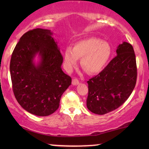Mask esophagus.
I'll use <instances>...</instances> for the list:
<instances>
[{
    "instance_id": "esophagus-1",
    "label": "esophagus",
    "mask_w": 149,
    "mask_h": 149,
    "mask_svg": "<svg viewBox=\"0 0 149 149\" xmlns=\"http://www.w3.org/2000/svg\"><path fill=\"white\" fill-rule=\"evenodd\" d=\"M78 84H79V81H78V79H76V78H74V79L72 80V85H77Z\"/></svg>"
}]
</instances>
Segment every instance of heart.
<instances>
[{
    "label": "heart",
    "instance_id": "b5f03b06",
    "mask_svg": "<svg viewBox=\"0 0 149 149\" xmlns=\"http://www.w3.org/2000/svg\"><path fill=\"white\" fill-rule=\"evenodd\" d=\"M111 54V47L107 42L97 38L80 40L74 47H68L64 52V66L71 71L82 57L81 65L89 73L102 71L107 66Z\"/></svg>",
    "mask_w": 149,
    "mask_h": 149
}]
</instances>
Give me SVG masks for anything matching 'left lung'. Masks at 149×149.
<instances>
[{"label": "left lung", "instance_id": "1", "mask_svg": "<svg viewBox=\"0 0 149 149\" xmlns=\"http://www.w3.org/2000/svg\"><path fill=\"white\" fill-rule=\"evenodd\" d=\"M116 54L103 71L88 81L87 107L95 114L104 115L120 107L136 85L137 69L133 47L123 42L118 46Z\"/></svg>", "mask_w": 149, "mask_h": 149}]
</instances>
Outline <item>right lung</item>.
Masks as SVG:
<instances>
[{"instance_id": "1", "label": "right lung", "mask_w": 149, "mask_h": 149, "mask_svg": "<svg viewBox=\"0 0 149 149\" xmlns=\"http://www.w3.org/2000/svg\"><path fill=\"white\" fill-rule=\"evenodd\" d=\"M62 62L50 30L35 29L20 38L12 54L10 71L15 97L24 110L38 116L57 110L61 95L71 84V77L61 69Z\"/></svg>"}]
</instances>
